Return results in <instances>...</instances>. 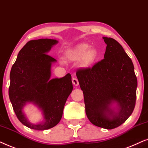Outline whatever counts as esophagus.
<instances>
[{"label":"esophagus","instance_id":"34e87169","mask_svg":"<svg viewBox=\"0 0 148 148\" xmlns=\"http://www.w3.org/2000/svg\"><path fill=\"white\" fill-rule=\"evenodd\" d=\"M72 82H73V84H74V85H75V86H78V84H79V82H78V80L76 78H72Z\"/></svg>","mask_w":148,"mask_h":148}]
</instances>
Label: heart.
I'll use <instances>...</instances> for the list:
<instances>
[{"mask_svg": "<svg viewBox=\"0 0 148 148\" xmlns=\"http://www.w3.org/2000/svg\"><path fill=\"white\" fill-rule=\"evenodd\" d=\"M66 58L71 61L80 60L82 67H88L94 64L99 57V52L94 47L90 48L87 43H80L66 52Z\"/></svg>", "mask_w": 148, "mask_h": 148, "instance_id": "obj_1", "label": "heart"}]
</instances>
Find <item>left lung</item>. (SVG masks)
I'll list each match as a JSON object with an SVG mask.
<instances>
[{
    "label": "left lung",
    "mask_w": 148,
    "mask_h": 148,
    "mask_svg": "<svg viewBox=\"0 0 148 148\" xmlns=\"http://www.w3.org/2000/svg\"><path fill=\"white\" fill-rule=\"evenodd\" d=\"M107 45L104 59L92 68L76 72L83 91L85 111L92 125L115 129L133 113L136 102L137 80L134 66L123 47L112 38L103 37ZM118 105V111L110 106Z\"/></svg>",
    "instance_id": "left-lung-1"
}]
</instances>
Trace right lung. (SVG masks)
Masks as SVG:
<instances>
[{"label":"right lung","instance_id":"right-lung-1","mask_svg":"<svg viewBox=\"0 0 148 148\" xmlns=\"http://www.w3.org/2000/svg\"><path fill=\"white\" fill-rule=\"evenodd\" d=\"M53 39L29 40L19 52L10 72L9 95L17 119L29 129L43 131L55 127L62 117L64 108L73 89L72 76L51 78V67L56 59L47 54ZM27 103L36 105L43 112L44 121L32 124L23 112Z\"/></svg>","mask_w":148,"mask_h":148}]
</instances>
